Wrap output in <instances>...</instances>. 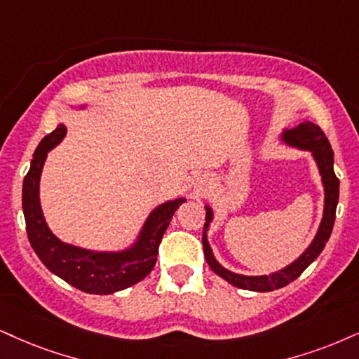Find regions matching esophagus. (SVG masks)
<instances>
[{
    "instance_id": "esophagus-1",
    "label": "esophagus",
    "mask_w": 359,
    "mask_h": 359,
    "mask_svg": "<svg viewBox=\"0 0 359 359\" xmlns=\"http://www.w3.org/2000/svg\"><path fill=\"white\" fill-rule=\"evenodd\" d=\"M208 187V178L203 175H198L194 176L193 181H191V193L193 196H201L203 193H205V189Z\"/></svg>"
}]
</instances>
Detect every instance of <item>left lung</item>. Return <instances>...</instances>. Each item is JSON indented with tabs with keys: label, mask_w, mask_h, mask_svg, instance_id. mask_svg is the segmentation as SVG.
Segmentation results:
<instances>
[{
	"label": "left lung",
	"mask_w": 359,
	"mask_h": 359,
	"mask_svg": "<svg viewBox=\"0 0 359 359\" xmlns=\"http://www.w3.org/2000/svg\"><path fill=\"white\" fill-rule=\"evenodd\" d=\"M280 141L283 144L291 146V148L311 153V156L315 159L318 166V171H320L323 191H325V206H323L321 223L320 226H318V231L315 234V238H313V241L309 243V246L298 256V258L291 261L290 264H286L285 268L278 269V271L258 274V276H250V274L229 271L228 268H224L223 264L215 258L213 250H211L210 241H208V229L211 226V221L215 218V213L213 208L210 205H205L206 223L205 231H203V250H205L206 263L210 264V268L213 269L218 276L223 278L224 281H228L229 285L241 287V290L258 291V293L280 290V287L290 285L291 281H294L296 278H298L299 274L318 258V256H320L323 248L326 246V241L330 240L331 231H333L336 206H338L339 198V180L336 178L333 170V149H331L330 141L325 136V133L320 130V126H316L315 123L304 119V121L296 125L294 128H285L280 135Z\"/></svg>",
	"instance_id": "1"
}]
</instances>
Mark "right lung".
I'll return each instance as SVG.
<instances>
[{"label": "right lung", "instance_id": "1", "mask_svg": "<svg viewBox=\"0 0 359 359\" xmlns=\"http://www.w3.org/2000/svg\"><path fill=\"white\" fill-rule=\"evenodd\" d=\"M88 106L90 104L83 103L78 106V109L81 111ZM65 136L66 126L63 123H60L50 135L44 136L31 159L28 175L25 176L23 213L31 248L53 274L85 293L111 294L126 290L151 273L156 264L158 248L163 234L175 211L187 200L180 196L161 203L151 210L135 240L123 250H88L61 241L44 219L41 201H39V180L48 153L56 148Z\"/></svg>", "mask_w": 359, "mask_h": 359}]
</instances>
